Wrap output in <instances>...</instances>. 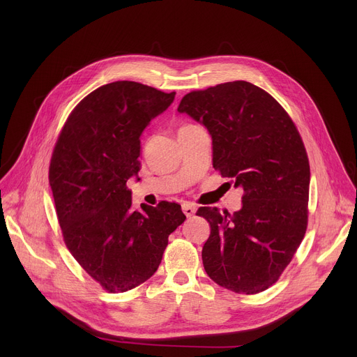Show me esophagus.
<instances>
[{
  "label": "esophagus",
  "instance_id": "esophagus-1",
  "mask_svg": "<svg viewBox=\"0 0 357 357\" xmlns=\"http://www.w3.org/2000/svg\"><path fill=\"white\" fill-rule=\"evenodd\" d=\"M182 211H183V213L186 215V218H190V216L195 215L196 208H195L193 205H190V203H183V205H182Z\"/></svg>",
  "mask_w": 357,
  "mask_h": 357
}]
</instances>
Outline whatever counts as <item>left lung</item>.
I'll use <instances>...</instances> for the list:
<instances>
[{
  "label": "left lung",
  "instance_id": "8db88e82",
  "mask_svg": "<svg viewBox=\"0 0 357 357\" xmlns=\"http://www.w3.org/2000/svg\"><path fill=\"white\" fill-rule=\"evenodd\" d=\"M178 112L205 126L213 168L244 190L233 215L218 208L196 212L211 225L203 267L233 292L266 291L307 230L311 172L301 135L274 97L244 80L190 91Z\"/></svg>",
  "mask_w": 357,
  "mask_h": 357
}]
</instances>
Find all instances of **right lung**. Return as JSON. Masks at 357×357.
Here are the masks:
<instances>
[{
  "label": "right lung",
  "instance_id": "obj_1",
  "mask_svg": "<svg viewBox=\"0 0 357 357\" xmlns=\"http://www.w3.org/2000/svg\"><path fill=\"white\" fill-rule=\"evenodd\" d=\"M175 91L113 82L70 113L49 167L63 240L83 270L109 292H126L158 270L169 234L186 216L181 205L132 209L127 181L141 168L139 137Z\"/></svg>",
  "mask_w": 357,
  "mask_h": 357
}]
</instances>
